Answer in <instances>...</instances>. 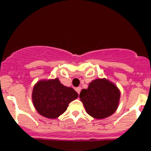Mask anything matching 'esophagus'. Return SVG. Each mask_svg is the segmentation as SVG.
Masks as SVG:
<instances>
[{"instance_id":"obj_1","label":"esophagus","mask_w":151,"mask_h":151,"mask_svg":"<svg viewBox=\"0 0 151 151\" xmlns=\"http://www.w3.org/2000/svg\"><path fill=\"white\" fill-rule=\"evenodd\" d=\"M81 90V87H77V88H76V91H77V92L78 93V94H79V93H80Z\"/></svg>"}]
</instances>
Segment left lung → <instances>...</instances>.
Here are the masks:
<instances>
[{
	"instance_id": "obj_1",
	"label": "left lung",
	"mask_w": 151,
	"mask_h": 151,
	"mask_svg": "<svg viewBox=\"0 0 151 151\" xmlns=\"http://www.w3.org/2000/svg\"><path fill=\"white\" fill-rule=\"evenodd\" d=\"M79 98L86 113L96 119L110 116L117 109L120 92L118 88L106 79L91 81L87 89H82Z\"/></svg>"
}]
</instances>
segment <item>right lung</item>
Masks as SVG:
<instances>
[{"instance_id": "1", "label": "right lung", "mask_w": 151, "mask_h": 151, "mask_svg": "<svg viewBox=\"0 0 151 151\" xmlns=\"http://www.w3.org/2000/svg\"><path fill=\"white\" fill-rule=\"evenodd\" d=\"M32 96L38 113L49 119H56L67 110L71 101L78 97V93L55 79L37 82L33 88Z\"/></svg>"}]
</instances>
